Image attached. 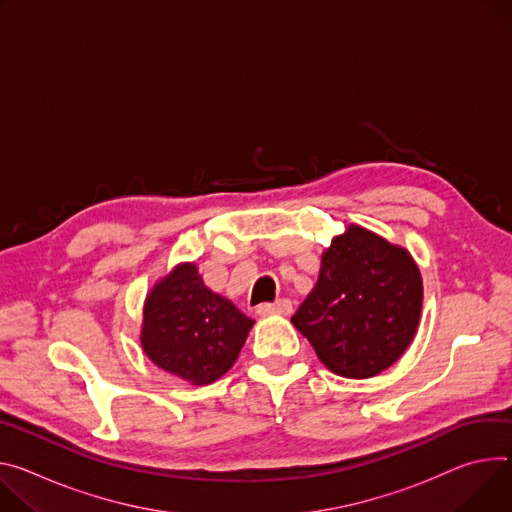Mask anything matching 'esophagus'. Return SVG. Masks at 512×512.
Segmentation results:
<instances>
[{
    "instance_id": "esophagus-1",
    "label": "esophagus",
    "mask_w": 512,
    "mask_h": 512,
    "mask_svg": "<svg viewBox=\"0 0 512 512\" xmlns=\"http://www.w3.org/2000/svg\"><path fill=\"white\" fill-rule=\"evenodd\" d=\"M290 312H292V302L288 298H280V300H275L273 304H259L257 306L259 316H273V314L288 316Z\"/></svg>"
}]
</instances>
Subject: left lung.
<instances>
[{"label": "left lung", "instance_id": "obj_1", "mask_svg": "<svg viewBox=\"0 0 512 512\" xmlns=\"http://www.w3.org/2000/svg\"><path fill=\"white\" fill-rule=\"evenodd\" d=\"M421 310L423 277L408 249L349 224L324 249L292 322L333 374L365 380L404 355Z\"/></svg>", "mask_w": 512, "mask_h": 512}]
</instances>
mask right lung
<instances>
[{"mask_svg": "<svg viewBox=\"0 0 512 512\" xmlns=\"http://www.w3.org/2000/svg\"><path fill=\"white\" fill-rule=\"evenodd\" d=\"M255 320L212 292L185 261L151 288L143 306L141 347L167 374L208 386L235 365Z\"/></svg>", "mask_w": 512, "mask_h": 512, "instance_id": "1", "label": "right lung"}]
</instances>
